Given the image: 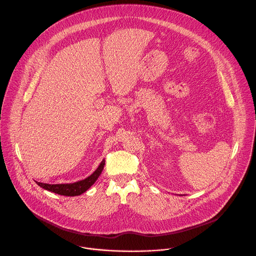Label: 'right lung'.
Segmentation results:
<instances>
[{"instance_id":"right-lung-1","label":"right lung","mask_w":256,"mask_h":256,"mask_svg":"<svg viewBox=\"0 0 256 256\" xmlns=\"http://www.w3.org/2000/svg\"><path fill=\"white\" fill-rule=\"evenodd\" d=\"M105 165V160L103 159L98 166V168L87 178L74 182V184H42V182H36L40 188H44L46 190L66 196H76L84 194L87 192L98 179L99 175L101 174L103 168Z\"/></svg>"}]
</instances>
